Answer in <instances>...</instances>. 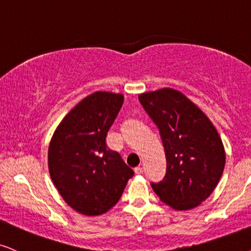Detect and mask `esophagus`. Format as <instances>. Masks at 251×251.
I'll use <instances>...</instances> for the list:
<instances>
[{"mask_svg":"<svg viewBox=\"0 0 251 251\" xmlns=\"http://www.w3.org/2000/svg\"><path fill=\"white\" fill-rule=\"evenodd\" d=\"M135 173L136 175H142V173H143V169H142L141 166H138V168L135 169Z\"/></svg>","mask_w":251,"mask_h":251,"instance_id":"34e87169","label":"esophagus"}]
</instances>
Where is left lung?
I'll return each mask as SVG.
<instances>
[{"label":"left lung","mask_w":251,"mask_h":251,"mask_svg":"<svg viewBox=\"0 0 251 251\" xmlns=\"http://www.w3.org/2000/svg\"><path fill=\"white\" fill-rule=\"evenodd\" d=\"M138 100L159 129L166 156L165 177L151 182V187L176 211L199 206L214 191L225 169V148L215 126L176 89L143 93Z\"/></svg>","instance_id":"8db88e82"}]
</instances>
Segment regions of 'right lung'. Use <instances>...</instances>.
I'll return each mask as SVG.
<instances>
[{"label":"right lung","mask_w":251,"mask_h":251,"mask_svg":"<svg viewBox=\"0 0 251 251\" xmlns=\"http://www.w3.org/2000/svg\"><path fill=\"white\" fill-rule=\"evenodd\" d=\"M123 100L122 94L110 92L88 95L64 117L49 145L52 181L69 206L83 215L109 211L134 176L106 144Z\"/></svg>","instance_id":"1"}]
</instances>
